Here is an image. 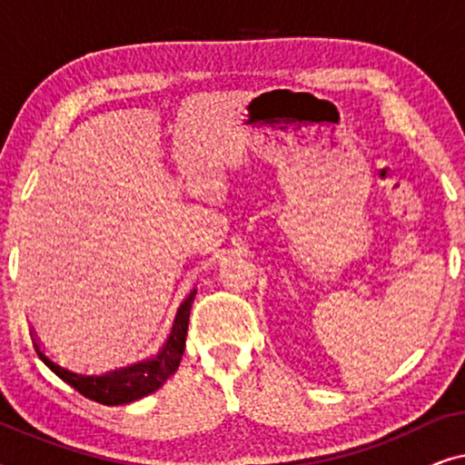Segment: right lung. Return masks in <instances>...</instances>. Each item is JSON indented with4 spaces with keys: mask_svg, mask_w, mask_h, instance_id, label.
<instances>
[{
    "mask_svg": "<svg viewBox=\"0 0 465 465\" xmlns=\"http://www.w3.org/2000/svg\"><path fill=\"white\" fill-rule=\"evenodd\" d=\"M194 292H190L188 301L182 304V309L177 311L173 330H171L167 342H164L161 351L154 358L135 361V364L116 368V371L104 372V374H84V372H74L65 366H59L56 361L48 358L42 351L40 345H35V351L40 355L44 364L53 371L56 377H61L65 383L74 387L75 391H80L82 396L94 402L105 404V406H118V404H129L135 400L148 396V393L156 391L171 374L180 366L183 349H186V334H188V317L190 307H193Z\"/></svg>",
    "mask_w": 465,
    "mask_h": 465,
    "instance_id": "add662e5",
    "label": "right lung"
}]
</instances>
